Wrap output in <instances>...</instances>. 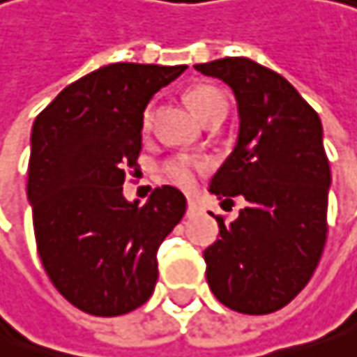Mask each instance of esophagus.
<instances>
[{"label": "esophagus", "instance_id": "34e87169", "mask_svg": "<svg viewBox=\"0 0 357 357\" xmlns=\"http://www.w3.org/2000/svg\"><path fill=\"white\" fill-rule=\"evenodd\" d=\"M199 211H201V207H199V205H197V203H195L192 199H189V201H187V215H189V217L197 215Z\"/></svg>", "mask_w": 357, "mask_h": 357}]
</instances>
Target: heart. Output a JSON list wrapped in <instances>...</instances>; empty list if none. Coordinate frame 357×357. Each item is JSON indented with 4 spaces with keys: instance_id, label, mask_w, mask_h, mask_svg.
Here are the masks:
<instances>
[{
    "instance_id": "obj_1",
    "label": "heart",
    "mask_w": 357,
    "mask_h": 357,
    "mask_svg": "<svg viewBox=\"0 0 357 357\" xmlns=\"http://www.w3.org/2000/svg\"><path fill=\"white\" fill-rule=\"evenodd\" d=\"M187 103L191 105L195 115L205 123L221 121L227 114V99L213 85H195V87H191L187 91ZM152 115H154V107L148 105L144 112V117H142L144 130L150 128ZM205 166L207 165L201 158H195V156H174L160 166V174L165 181L181 187V189H191L197 176L205 170Z\"/></svg>"
}]
</instances>
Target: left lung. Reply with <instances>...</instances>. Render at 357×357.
Segmentation results:
<instances>
[{
	"label": "left lung",
	"mask_w": 357,
	"mask_h": 357,
	"mask_svg": "<svg viewBox=\"0 0 357 357\" xmlns=\"http://www.w3.org/2000/svg\"><path fill=\"white\" fill-rule=\"evenodd\" d=\"M238 101L234 152L209 191L248 203L236 221L217 217L219 240L203 254L207 282L231 311L266 315L289 305L313 276L327 238L331 170L317 112L293 85L243 56L195 64Z\"/></svg>",
	"instance_id": "left-lung-1"
}]
</instances>
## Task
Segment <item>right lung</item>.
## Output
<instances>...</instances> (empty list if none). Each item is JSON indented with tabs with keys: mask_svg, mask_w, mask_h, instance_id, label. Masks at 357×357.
<instances>
[{
	"mask_svg": "<svg viewBox=\"0 0 357 357\" xmlns=\"http://www.w3.org/2000/svg\"><path fill=\"white\" fill-rule=\"evenodd\" d=\"M185 68L101 66L61 91L32 126L28 201L40 260L56 291L89 315H123L152 296L156 252L187 211L170 185L144 205L123 197L126 170L138 168L144 109Z\"/></svg>",
	"mask_w": 357,
	"mask_h": 357,
	"instance_id": "right-lung-1",
	"label": "right lung"
}]
</instances>
